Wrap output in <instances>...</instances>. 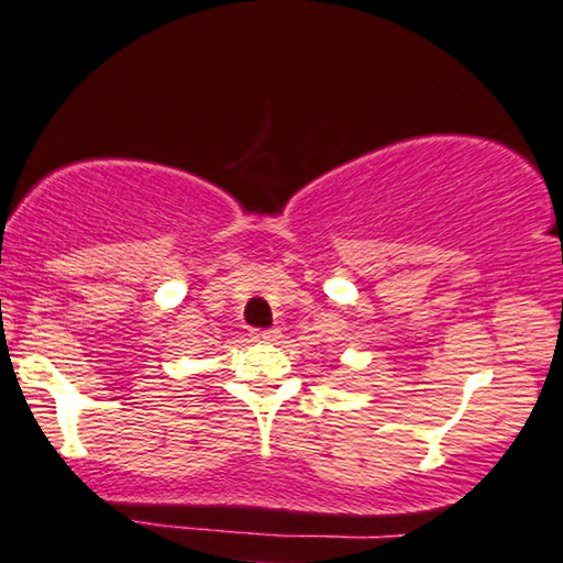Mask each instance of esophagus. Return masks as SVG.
Wrapping results in <instances>:
<instances>
[{
  "label": "esophagus",
  "instance_id": "obj_1",
  "mask_svg": "<svg viewBox=\"0 0 563 563\" xmlns=\"http://www.w3.org/2000/svg\"><path fill=\"white\" fill-rule=\"evenodd\" d=\"M280 332L277 329H252V340L254 342H275Z\"/></svg>",
  "mask_w": 563,
  "mask_h": 563
}]
</instances>
